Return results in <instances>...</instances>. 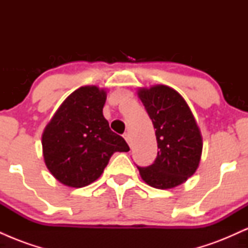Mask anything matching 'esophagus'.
Here are the masks:
<instances>
[{"label":"esophagus","instance_id":"34e87169","mask_svg":"<svg viewBox=\"0 0 248 248\" xmlns=\"http://www.w3.org/2000/svg\"><path fill=\"white\" fill-rule=\"evenodd\" d=\"M124 139L127 141V143L129 144V146H130V144H132V140H130L129 133H124Z\"/></svg>","mask_w":248,"mask_h":248}]
</instances>
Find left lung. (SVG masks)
<instances>
[{
	"mask_svg": "<svg viewBox=\"0 0 248 248\" xmlns=\"http://www.w3.org/2000/svg\"><path fill=\"white\" fill-rule=\"evenodd\" d=\"M139 98L155 128L157 156L148 167H138L150 186L170 189L186 182L197 170L203 142L191 110L172 88L157 85L139 91Z\"/></svg>",
	"mask_w": 248,
	"mask_h": 248,
	"instance_id": "8db88e82",
	"label": "left lung"
}]
</instances>
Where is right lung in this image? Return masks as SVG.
<instances>
[{"label":"right lung","instance_id":"right-lung-1","mask_svg":"<svg viewBox=\"0 0 248 248\" xmlns=\"http://www.w3.org/2000/svg\"><path fill=\"white\" fill-rule=\"evenodd\" d=\"M105 101L104 90L78 88L62 102L43 133L45 164L65 186H88L100 177L113 154L129 150L124 139L112 132L104 118Z\"/></svg>","mask_w":248,"mask_h":248}]
</instances>
